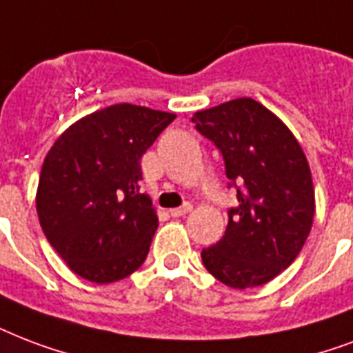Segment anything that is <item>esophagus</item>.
Here are the masks:
<instances>
[{
	"label": "esophagus",
	"mask_w": 353,
	"mask_h": 353,
	"mask_svg": "<svg viewBox=\"0 0 353 353\" xmlns=\"http://www.w3.org/2000/svg\"><path fill=\"white\" fill-rule=\"evenodd\" d=\"M192 211V205L190 203H185L183 207H176V209H170V214L174 219H179V216H185L188 212Z\"/></svg>",
	"instance_id": "esophagus-1"
}]
</instances>
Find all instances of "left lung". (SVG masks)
I'll return each instance as SVG.
<instances>
[{
	"label": "left lung",
	"instance_id": "left-lung-1",
	"mask_svg": "<svg viewBox=\"0 0 353 353\" xmlns=\"http://www.w3.org/2000/svg\"><path fill=\"white\" fill-rule=\"evenodd\" d=\"M192 122L222 153L239 200L224 236L201 250V261L233 289L268 283L296 259L313 225L307 157L290 129L252 98L194 112Z\"/></svg>",
	"mask_w": 353,
	"mask_h": 353
}]
</instances>
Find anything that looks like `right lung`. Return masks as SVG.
I'll use <instances>...</instances> for the list:
<instances>
[{"label": "right lung", "mask_w": 353, "mask_h": 353, "mask_svg": "<svg viewBox=\"0 0 353 353\" xmlns=\"http://www.w3.org/2000/svg\"><path fill=\"white\" fill-rule=\"evenodd\" d=\"M174 112L117 103L72 123L40 170L37 212L72 272L92 283L128 278L144 263L157 212L139 192L141 159Z\"/></svg>", "instance_id": "1"}]
</instances>
